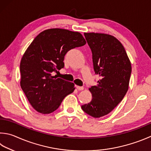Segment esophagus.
I'll return each mask as SVG.
<instances>
[{
  "label": "esophagus",
  "instance_id": "esophagus-1",
  "mask_svg": "<svg viewBox=\"0 0 151 151\" xmlns=\"http://www.w3.org/2000/svg\"><path fill=\"white\" fill-rule=\"evenodd\" d=\"M76 89H78V91H82L83 90V87H80V86H76Z\"/></svg>",
  "mask_w": 151,
  "mask_h": 151
}]
</instances>
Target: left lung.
Wrapping results in <instances>:
<instances>
[{"label":"left lung","mask_w":151,"mask_h":151,"mask_svg":"<svg viewBox=\"0 0 151 151\" xmlns=\"http://www.w3.org/2000/svg\"><path fill=\"white\" fill-rule=\"evenodd\" d=\"M84 35L92 51L94 70L100 79L89 89L92 100L81 108L92 117L101 118L124 97L129 88L132 65L124 46L115 37L93 32Z\"/></svg>","instance_id":"obj_1"}]
</instances>
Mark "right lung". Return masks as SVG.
<instances>
[{"mask_svg":"<svg viewBox=\"0 0 151 151\" xmlns=\"http://www.w3.org/2000/svg\"><path fill=\"white\" fill-rule=\"evenodd\" d=\"M85 44L80 33L52 28L41 32L27 47L20 62V85L38 112H53L65 96L73 92V83L52 73L64 68V56L68 51Z\"/></svg>","mask_w":151,"mask_h":151,"instance_id":"1","label":"right lung"}]
</instances>
